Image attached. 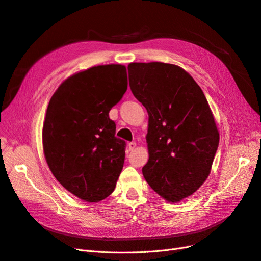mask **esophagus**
<instances>
[{
	"label": "esophagus",
	"mask_w": 261,
	"mask_h": 261,
	"mask_svg": "<svg viewBox=\"0 0 261 261\" xmlns=\"http://www.w3.org/2000/svg\"><path fill=\"white\" fill-rule=\"evenodd\" d=\"M135 148H136V143H135V141H132V143H129V144H128V149H129V151H133V150L135 149Z\"/></svg>",
	"instance_id": "obj_1"
}]
</instances>
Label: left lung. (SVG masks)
Returning <instances> with one entry per match:
<instances>
[{
	"label": "left lung",
	"instance_id": "8db88e82",
	"mask_svg": "<svg viewBox=\"0 0 261 261\" xmlns=\"http://www.w3.org/2000/svg\"><path fill=\"white\" fill-rule=\"evenodd\" d=\"M129 87L146 108L147 183L171 202L193 195L210 174L219 132L208 101L181 67L161 62L130 63Z\"/></svg>",
	"mask_w": 261,
	"mask_h": 261
}]
</instances>
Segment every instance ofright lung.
Masks as SVG:
<instances>
[{"mask_svg":"<svg viewBox=\"0 0 261 261\" xmlns=\"http://www.w3.org/2000/svg\"><path fill=\"white\" fill-rule=\"evenodd\" d=\"M126 90L124 65L93 66L63 82L46 109V163L59 183L85 201L111 195L122 172L126 143L115 137L109 112Z\"/></svg>","mask_w":261,"mask_h":261,"instance_id":"obj_1","label":"right lung"}]
</instances>
